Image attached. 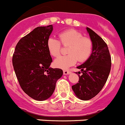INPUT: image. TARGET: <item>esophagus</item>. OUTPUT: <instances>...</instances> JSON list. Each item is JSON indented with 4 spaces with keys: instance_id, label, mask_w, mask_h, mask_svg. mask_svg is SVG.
Here are the masks:
<instances>
[{
    "instance_id": "obj_1",
    "label": "esophagus",
    "mask_w": 125,
    "mask_h": 125,
    "mask_svg": "<svg viewBox=\"0 0 125 125\" xmlns=\"http://www.w3.org/2000/svg\"><path fill=\"white\" fill-rule=\"evenodd\" d=\"M70 73V71L68 70H63V74L64 75H68Z\"/></svg>"
}]
</instances>
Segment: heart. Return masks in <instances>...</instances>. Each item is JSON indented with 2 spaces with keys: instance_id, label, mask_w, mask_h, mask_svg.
Listing matches in <instances>:
<instances>
[{
  "instance_id": "obj_1",
  "label": "heart",
  "mask_w": 125,
  "mask_h": 125,
  "mask_svg": "<svg viewBox=\"0 0 125 125\" xmlns=\"http://www.w3.org/2000/svg\"><path fill=\"white\" fill-rule=\"evenodd\" d=\"M60 41L53 37L47 40V46L51 55L57 57L62 51V44L68 46L67 55L60 56L55 59L54 65L60 68H67L75 65L78 60L84 62L90 58L93 52V43L89 37H83V34L75 29L65 30L59 34Z\"/></svg>"
}]
</instances>
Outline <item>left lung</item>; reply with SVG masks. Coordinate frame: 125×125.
Wrapping results in <instances>:
<instances>
[{"instance_id": "left-lung-1", "label": "left lung", "mask_w": 125, "mask_h": 125, "mask_svg": "<svg viewBox=\"0 0 125 125\" xmlns=\"http://www.w3.org/2000/svg\"><path fill=\"white\" fill-rule=\"evenodd\" d=\"M86 30L93 42V52L84 63L77 67L81 69L82 75H79L78 83L72 86L76 96L82 100H90L102 90L108 78L112 65L107 44L92 29L87 27Z\"/></svg>"}]
</instances>
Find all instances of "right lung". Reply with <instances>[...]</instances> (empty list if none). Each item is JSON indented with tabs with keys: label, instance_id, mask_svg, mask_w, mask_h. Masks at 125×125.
Listing matches in <instances>:
<instances>
[{
	"label": "right lung",
	"instance_id": "obj_1",
	"mask_svg": "<svg viewBox=\"0 0 125 125\" xmlns=\"http://www.w3.org/2000/svg\"><path fill=\"white\" fill-rule=\"evenodd\" d=\"M52 25L38 27L22 37L15 47L12 63L19 85L35 100L50 98L56 82L63 75L60 68H50L52 62L47 46Z\"/></svg>",
	"mask_w": 125,
	"mask_h": 125
}]
</instances>
